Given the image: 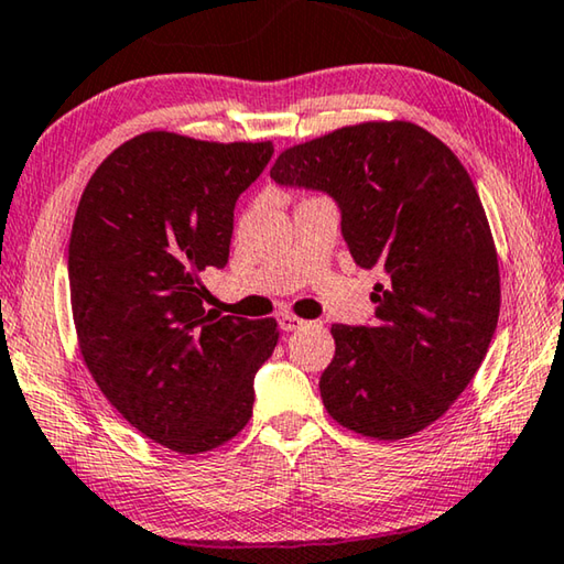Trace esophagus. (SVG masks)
I'll list each match as a JSON object with an SVG mask.
<instances>
[{
  "label": "esophagus",
  "instance_id": "esophagus-1",
  "mask_svg": "<svg viewBox=\"0 0 564 564\" xmlns=\"http://www.w3.org/2000/svg\"><path fill=\"white\" fill-rule=\"evenodd\" d=\"M302 325H307V322L300 319V317H294V315H282V317H280L282 332H294V329H300Z\"/></svg>",
  "mask_w": 564,
  "mask_h": 564
}]
</instances>
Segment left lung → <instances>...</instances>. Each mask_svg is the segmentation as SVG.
Segmentation results:
<instances>
[{
    "instance_id": "1",
    "label": "left lung",
    "mask_w": 564,
    "mask_h": 564,
    "mask_svg": "<svg viewBox=\"0 0 564 564\" xmlns=\"http://www.w3.org/2000/svg\"><path fill=\"white\" fill-rule=\"evenodd\" d=\"M270 177L319 189L343 212L355 262L380 267L372 327L332 325L319 394L357 435L404 440L473 382L500 317V264L473 180L412 122H362L294 144Z\"/></svg>"
}]
</instances>
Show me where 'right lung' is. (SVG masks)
I'll use <instances>...</instances> for the list:
<instances>
[{"mask_svg": "<svg viewBox=\"0 0 564 564\" xmlns=\"http://www.w3.org/2000/svg\"><path fill=\"white\" fill-rule=\"evenodd\" d=\"M272 152V142L137 134L95 170L74 215L79 352L109 404L180 455L209 452L245 430L254 372L280 339L272 317L202 307V272L227 264L235 202Z\"/></svg>", "mask_w": 564, "mask_h": 564, "instance_id": "right-lung-1", "label": "right lung"}]
</instances>
